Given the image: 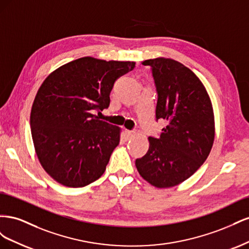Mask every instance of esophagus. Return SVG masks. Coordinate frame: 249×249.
<instances>
[{
	"mask_svg": "<svg viewBox=\"0 0 249 249\" xmlns=\"http://www.w3.org/2000/svg\"><path fill=\"white\" fill-rule=\"evenodd\" d=\"M134 132L133 131H129V130H125V136H126V138L127 139H130L131 137H133L134 136Z\"/></svg>",
	"mask_w": 249,
	"mask_h": 249,
	"instance_id": "esophagus-1",
	"label": "esophagus"
}]
</instances>
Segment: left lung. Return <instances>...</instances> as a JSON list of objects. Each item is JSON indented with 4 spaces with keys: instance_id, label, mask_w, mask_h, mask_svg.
Wrapping results in <instances>:
<instances>
[{
    "instance_id": "1",
    "label": "left lung",
    "mask_w": 249,
    "mask_h": 249,
    "mask_svg": "<svg viewBox=\"0 0 249 249\" xmlns=\"http://www.w3.org/2000/svg\"><path fill=\"white\" fill-rule=\"evenodd\" d=\"M158 94L156 120L164 119L159 137L150 136L147 153L136 159L140 176L158 188L178 185L190 178L213 146L212 103L205 86L191 70L176 60H145Z\"/></svg>"
}]
</instances>
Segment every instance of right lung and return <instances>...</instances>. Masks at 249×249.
Returning <instances> with one entry per match:
<instances>
[{"instance_id":"add662e5","label":"right lung","mask_w":249,"mask_h":249,"mask_svg":"<svg viewBox=\"0 0 249 249\" xmlns=\"http://www.w3.org/2000/svg\"><path fill=\"white\" fill-rule=\"evenodd\" d=\"M134 67L135 62L83 57L43 81L30 125L39 162L58 183L79 188L103 176L120 130L94 112L108 109L115 81Z\"/></svg>"}]
</instances>
